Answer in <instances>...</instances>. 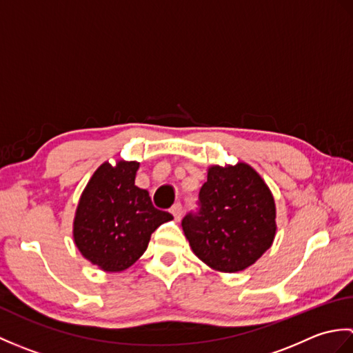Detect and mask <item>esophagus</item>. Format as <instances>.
Here are the masks:
<instances>
[{
    "label": "esophagus",
    "mask_w": 353,
    "mask_h": 353,
    "mask_svg": "<svg viewBox=\"0 0 353 353\" xmlns=\"http://www.w3.org/2000/svg\"><path fill=\"white\" fill-rule=\"evenodd\" d=\"M170 211H171L172 215H174V220H176V221L181 220V219H182V214H183V206H182L181 201H177V203L172 205Z\"/></svg>",
    "instance_id": "34e87169"
}]
</instances>
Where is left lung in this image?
<instances>
[{"label": "left lung", "mask_w": 353, "mask_h": 353, "mask_svg": "<svg viewBox=\"0 0 353 353\" xmlns=\"http://www.w3.org/2000/svg\"><path fill=\"white\" fill-rule=\"evenodd\" d=\"M274 200L268 186L247 163L211 167L199 192L197 209L182 228L197 256L219 272L252 265L273 243Z\"/></svg>", "instance_id": "8db88e82"}]
</instances>
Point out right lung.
Instances as JSON below:
<instances>
[{"instance_id": "1", "label": "right lung", "mask_w": 353, "mask_h": 353, "mask_svg": "<svg viewBox=\"0 0 353 353\" xmlns=\"http://www.w3.org/2000/svg\"><path fill=\"white\" fill-rule=\"evenodd\" d=\"M138 168V162L103 163L81 194L74 241L88 261L106 272L129 268L145 252L153 232L172 219L134 185Z\"/></svg>"}]
</instances>
